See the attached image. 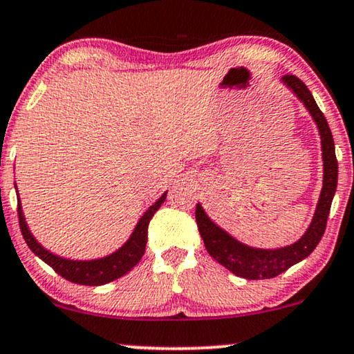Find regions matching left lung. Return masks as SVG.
Returning <instances> with one entry per match:
<instances>
[{
  "label": "left lung",
  "mask_w": 354,
  "mask_h": 354,
  "mask_svg": "<svg viewBox=\"0 0 354 354\" xmlns=\"http://www.w3.org/2000/svg\"><path fill=\"white\" fill-rule=\"evenodd\" d=\"M281 81L296 94V97L304 104V107L309 110L315 125L319 128L320 140H322L320 143H322L324 159V185L314 218H312L304 236L295 242V244L281 247V249H255V247L242 244L237 239H234L231 234H227L224 229L216 226L208 218V214L205 213L200 203L196 205L195 209L200 236L203 239L208 254L218 263L226 267L229 272L245 279L274 278L283 272H286L288 268H291L292 265L299 263L306 257H309L324 236L330 206H332L333 195L337 192L338 162L337 156H335L333 136L327 120H325V115L322 110L319 109L317 102H315L314 95L310 94V91L307 89V86L299 77H296L295 75H286L283 76Z\"/></svg>",
  "instance_id": "obj_1"
}]
</instances>
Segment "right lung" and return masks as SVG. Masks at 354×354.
Segmentation results:
<instances>
[{
	"mask_svg": "<svg viewBox=\"0 0 354 354\" xmlns=\"http://www.w3.org/2000/svg\"><path fill=\"white\" fill-rule=\"evenodd\" d=\"M17 194V188H16ZM19 195V194H17ZM167 192L160 198L156 201L153 206H149L148 211L140 218L135 231L131 232V236L128 241L123 244L120 249L113 252L107 257L95 260H70L63 259L52 254V252L44 249L39 242L35 241V237L32 236L29 227H27L24 213H22L21 200H17V214H19V226L21 232L24 236L26 244L29 245V249L34 254L42 259L45 263L50 265L59 277H63L68 281L76 283V284H86V286H100V284L110 283L113 279L123 277L130 270L135 267L138 261L141 260V257L145 255L146 242H148V226L151 218L154 216V213L160 208V205L166 201Z\"/></svg>",
	"mask_w": 354,
	"mask_h": 354,
	"instance_id": "obj_1",
	"label": "right lung"
}]
</instances>
